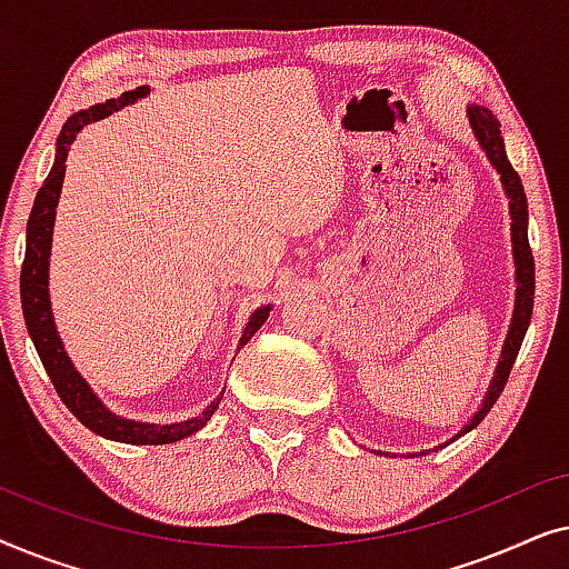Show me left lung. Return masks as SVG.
I'll list each match as a JSON object with an SVG mask.
<instances>
[{"label": "left lung", "mask_w": 569, "mask_h": 569, "mask_svg": "<svg viewBox=\"0 0 569 569\" xmlns=\"http://www.w3.org/2000/svg\"><path fill=\"white\" fill-rule=\"evenodd\" d=\"M473 134L479 137L481 147H485L489 160L497 168V173L502 176L505 191L510 197V217H512V248H516V267H518V298H516V313H512V326L508 333V341H505L502 360L497 365L495 380L489 386L485 407H481L469 425H466L463 432H469L477 427L481 419L487 417V411L495 407V401L500 399L505 391V383H508L512 365H516V357L520 352V345H523V337L528 331V323H531L533 313V287H536V267H533V253L531 243H528V201L523 193V183H520V176L512 170L508 154H505L502 137H500V123L487 108L473 106L469 111Z\"/></svg>", "instance_id": "left-lung-1"}]
</instances>
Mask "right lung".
Wrapping results in <instances>:
<instances>
[{
  "label": "right lung",
  "mask_w": 569,
  "mask_h": 569,
  "mask_svg": "<svg viewBox=\"0 0 569 569\" xmlns=\"http://www.w3.org/2000/svg\"><path fill=\"white\" fill-rule=\"evenodd\" d=\"M147 96V88H137L131 92H121L119 98L106 100V103L90 106L88 111H80L69 116L64 127H61L59 142H57V160L49 178H46L41 189L36 193L33 209H30L28 220V238H26V259H22L20 269V298H22V316H26V326L30 339H33L36 352L41 357L46 372H49L53 388H57L59 399L67 403V409L80 419V422L96 435H103L108 440L129 442V446H166V442H178L189 438L209 422V417L214 415V409L220 407L222 396L209 403L199 417L186 419L178 425H142L131 422V419H121L108 411L103 403L98 401V396L90 391V386L80 378V372L74 370V365L69 362V357L61 347V339L57 329H53V316H51V302H49V253H51V230H53V217H57V201L61 193V181H64V162L72 147L77 131L88 123L103 119L111 111L134 103L137 98ZM269 308H259L248 321L243 337H240V347L261 329V323L267 321Z\"/></svg>",
  "instance_id": "1"
}]
</instances>
